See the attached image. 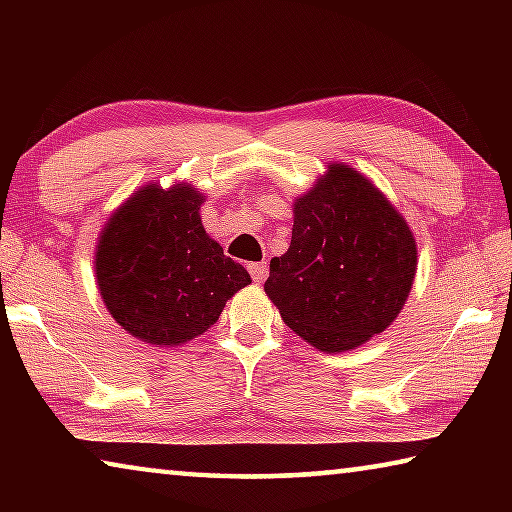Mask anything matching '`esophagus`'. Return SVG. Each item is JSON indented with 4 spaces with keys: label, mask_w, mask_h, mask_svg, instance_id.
<instances>
[{
    "label": "esophagus",
    "mask_w": 512,
    "mask_h": 512,
    "mask_svg": "<svg viewBox=\"0 0 512 512\" xmlns=\"http://www.w3.org/2000/svg\"><path fill=\"white\" fill-rule=\"evenodd\" d=\"M248 271L253 275L255 282H264V277L268 273V264L266 262H255V264H248Z\"/></svg>",
    "instance_id": "1"
}]
</instances>
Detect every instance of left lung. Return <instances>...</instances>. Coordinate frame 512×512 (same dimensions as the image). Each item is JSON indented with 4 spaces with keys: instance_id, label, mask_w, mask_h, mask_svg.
<instances>
[{
    "instance_id": "obj_1",
    "label": "left lung",
    "mask_w": 512,
    "mask_h": 512,
    "mask_svg": "<svg viewBox=\"0 0 512 512\" xmlns=\"http://www.w3.org/2000/svg\"><path fill=\"white\" fill-rule=\"evenodd\" d=\"M418 244L379 187L329 162L293 201L291 246L271 259L266 296L300 339L339 354L384 332L409 298Z\"/></svg>"
}]
</instances>
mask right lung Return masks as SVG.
Listing matches in <instances>:
<instances>
[{"label": "right lung", "mask_w": 512, "mask_h": 512, "mask_svg": "<svg viewBox=\"0 0 512 512\" xmlns=\"http://www.w3.org/2000/svg\"><path fill=\"white\" fill-rule=\"evenodd\" d=\"M194 185L149 183L108 216L94 250L103 305L121 329L155 348L207 332L250 275L207 235Z\"/></svg>", "instance_id": "right-lung-1"}]
</instances>
